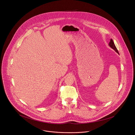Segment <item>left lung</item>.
<instances>
[{
    "label": "left lung",
    "mask_w": 135,
    "mask_h": 135,
    "mask_svg": "<svg viewBox=\"0 0 135 135\" xmlns=\"http://www.w3.org/2000/svg\"><path fill=\"white\" fill-rule=\"evenodd\" d=\"M109 46L112 48H113L116 52L118 53V51L117 49L116 48V46H115V44H114V42L113 39H110V42H109Z\"/></svg>",
    "instance_id": "left-lung-1"
}]
</instances>
